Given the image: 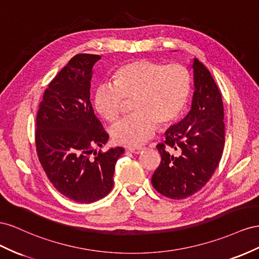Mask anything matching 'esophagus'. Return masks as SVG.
I'll return each mask as SVG.
<instances>
[{
    "instance_id": "esophagus-1",
    "label": "esophagus",
    "mask_w": 259,
    "mask_h": 259,
    "mask_svg": "<svg viewBox=\"0 0 259 259\" xmlns=\"http://www.w3.org/2000/svg\"><path fill=\"white\" fill-rule=\"evenodd\" d=\"M141 147H130V149H128V151L130 153H134V154H139L140 152H141Z\"/></svg>"
}]
</instances>
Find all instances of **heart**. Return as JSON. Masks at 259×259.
<instances>
[{
  "instance_id": "1",
  "label": "heart",
  "mask_w": 259,
  "mask_h": 259,
  "mask_svg": "<svg viewBox=\"0 0 259 259\" xmlns=\"http://www.w3.org/2000/svg\"><path fill=\"white\" fill-rule=\"evenodd\" d=\"M113 85L95 89L93 106L108 122L120 117L123 100H132L134 115L112 129L116 144L138 147L150 140L157 125L162 129L179 119L186 110L192 91V76L180 64L165 65L152 60H135L117 67Z\"/></svg>"
}]
</instances>
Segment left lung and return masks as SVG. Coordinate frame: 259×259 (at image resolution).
Here are the masks:
<instances>
[{"label":"left lung","mask_w":259,"mask_h":259,"mask_svg":"<svg viewBox=\"0 0 259 259\" xmlns=\"http://www.w3.org/2000/svg\"><path fill=\"white\" fill-rule=\"evenodd\" d=\"M192 67L195 88L192 108L156 146L161 161L152 176L154 189L172 199L193 195L208 182L225 146L223 95L201 62L194 58Z\"/></svg>","instance_id":"obj_1"}]
</instances>
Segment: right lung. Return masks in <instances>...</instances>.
Segmentation results:
<instances>
[{"mask_svg": "<svg viewBox=\"0 0 259 259\" xmlns=\"http://www.w3.org/2000/svg\"><path fill=\"white\" fill-rule=\"evenodd\" d=\"M100 55L77 54L51 81L36 114L35 149L54 188L77 203L105 197L123 147L99 151L109 138L90 101L92 68Z\"/></svg>", "mask_w": 259, "mask_h": 259, "instance_id": "add662e5", "label": "right lung"}]
</instances>
